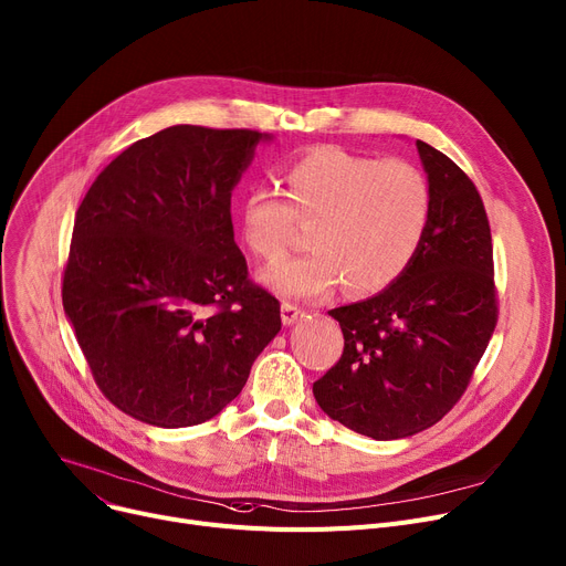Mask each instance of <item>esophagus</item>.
Returning a JSON list of instances; mask_svg holds the SVG:
<instances>
[{
  "mask_svg": "<svg viewBox=\"0 0 566 566\" xmlns=\"http://www.w3.org/2000/svg\"><path fill=\"white\" fill-rule=\"evenodd\" d=\"M303 318H305V310H300V307H295L291 303L282 305V323L284 325H293V323L303 321Z\"/></svg>",
  "mask_w": 566,
  "mask_h": 566,
  "instance_id": "1",
  "label": "esophagus"
}]
</instances>
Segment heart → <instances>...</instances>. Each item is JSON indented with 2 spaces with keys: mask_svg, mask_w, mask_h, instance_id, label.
Masks as SVG:
<instances>
[{
  "mask_svg": "<svg viewBox=\"0 0 566 566\" xmlns=\"http://www.w3.org/2000/svg\"><path fill=\"white\" fill-rule=\"evenodd\" d=\"M284 197L250 188L237 205L243 243L280 259L295 220L310 222V254L263 271L259 282L284 300H321L344 282L355 293L391 286L417 259L432 220L428 177L407 161L314 147L282 172Z\"/></svg>",
  "mask_w": 566,
  "mask_h": 566,
  "instance_id": "obj_1",
  "label": "heart"
}]
</instances>
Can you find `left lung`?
<instances>
[{
    "mask_svg": "<svg viewBox=\"0 0 566 566\" xmlns=\"http://www.w3.org/2000/svg\"><path fill=\"white\" fill-rule=\"evenodd\" d=\"M432 188L428 237L391 286L329 312L344 355L314 398L332 421L391 441L428 430L453 407L496 327L492 232L478 188L417 140Z\"/></svg>",
    "mask_w": 566,
    "mask_h": 566,
    "instance_id": "8db88e82",
    "label": "left lung"
}]
</instances>
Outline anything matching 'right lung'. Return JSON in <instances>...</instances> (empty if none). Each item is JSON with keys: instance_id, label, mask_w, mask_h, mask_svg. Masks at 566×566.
<instances>
[{"instance_id": "right-lung-1", "label": "right lung", "mask_w": 566, "mask_h": 566, "mask_svg": "<svg viewBox=\"0 0 566 566\" xmlns=\"http://www.w3.org/2000/svg\"><path fill=\"white\" fill-rule=\"evenodd\" d=\"M271 138L161 129L113 159L77 209L63 310L97 387L136 421L213 419L282 327L232 224L234 186Z\"/></svg>"}]
</instances>
